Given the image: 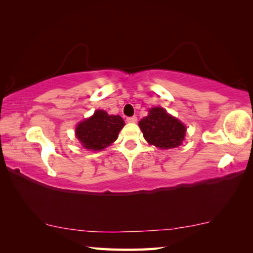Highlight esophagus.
Segmentation results:
<instances>
[{"mask_svg":"<svg viewBox=\"0 0 253 253\" xmlns=\"http://www.w3.org/2000/svg\"><path fill=\"white\" fill-rule=\"evenodd\" d=\"M127 122H128V123H137V117H136V116L128 117V118H127Z\"/></svg>","mask_w":253,"mask_h":253,"instance_id":"obj_1","label":"esophagus"}]
</instances>
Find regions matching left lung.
<instances>
[{
	"mask_svg": "<svg viewBox=\"0 0 253 253\" xmlns=\"http://www.w3.org/2000/svg\"><path fill=\"white\" fill-rule=\"evenodd\" d=\"M139 128L149 144L164 149L179 146L186 131L181 122L161 107L149 110L148 116L139 122Z\"/></svg>",
	"mask_w": 253,
	"mask_h": 253,
	"instance_id": "1",
	"label": "left lung"
}]
</instances>
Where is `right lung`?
<instances>
[{
  "mask_svg": "<svg viewBox=\"0 0 253 253\" xmlns=\"http://www.w3.org/2000/svg\"><path fill=\"white\" fill-rule=\"evenodd\" d=\"M124 125L121 116H109L104 110H96L93 116L79 124L76 135L84 148L101 151L117 139Z\"/></svg>",
  "mask_w": 253,
  "mask_h": 253,
  "instance_id": "add662e5",
  "label": "right lung"
}]
</instances>
